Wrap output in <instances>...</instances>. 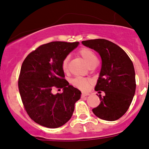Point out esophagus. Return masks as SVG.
Wrapping results in <instances>:
<instances>
[{"instance_id": "obj_1", "label": "esophagus", "mask_w": 149, "mask_h": 149, "mask_svg": "<svg viewBox=\"0 0 149 149\" xmlns=\"http://www.w3.org/2000/svg\"><path fill=\"white\" fill-rule=\"evenodd\" d=\"M89 95V93H81V97H84L85 96H87V95Z\"/></svg>"}]
</instances>
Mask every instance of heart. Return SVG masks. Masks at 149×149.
Wrapping results in <instances>:
<instances>
[{"label":"heart","instance_id":"heart-1","mask_svg":"<svg viewBox=\"0 0 149 149\" xmlns=\"http://www.w3.org/2000/svg\"><path fill=\"white\" fill-rule=\"evenodd\" d=\"M79 54L89 66L92 65L97 62L96 55L94 52H92L88 48L83 47L79 51ZM69 57L66 56L64 58L62 62V69L64 72L68 70ZM71 83L81 90H87L88 89L89 85L91 84V81L88 79L83 78V77H76L71 80Z\"/></svg>","mask_w":149,"mask_h":149}]
</instances>
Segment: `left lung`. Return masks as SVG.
Masks as SVG:
<instances>
[{
	"instance_id": "1",
	"label": "left lung",
	"mask_w": 149,
	"mask_h": 149,
	"mask_svg": "<svg viewBox=\"0 0 149 149\" xmlns=\"http://www.w3.org/2000/svg\"><path fill=\"white\" fill-rule=\"evenodd\" d=\"M83 45L100 54L102 68L95 90L104 91L99 95L100 104L92 109L100 119L116 121L129 109L136 91L135 70L132 60L125 51L106 39L82 41Z\"/></svg>"
}]
</instances>
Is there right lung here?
<instances>
[{"mask_svg": "<svg viewBox=\"0 0 149 149\" xmlns=\"http://www.w3.org/2000/svg\"><path fill=\"white\" fill-rule=\"evenodd\" d=\"M79 42L54 41L42 45L22 63L18 87L24 109L36 123L48 128L64 125L72 117L81 92L64 79L62 62ZM63 89L54 95L53 88Z\"/></svg>", "mask_w": 149, "mask_h": 149, "instance_id": "right-lung-1", "label": "right lung"}]
</instances>
